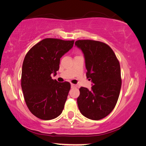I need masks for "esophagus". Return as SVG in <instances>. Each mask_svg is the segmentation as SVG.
Returning a JSON list of instances; mask_svg holds the SVG:
<instances>
[{
  "label": "esophagus",
  "instance_id": "1",
  "mask_svg": "<svg viewBox=\"0 0 146 146\" xmlns=\"http://www.w3.org/2000/svg\"><path fill=\"white\" fill-rule=\"evenodd\" d=\"M71 88H74V87H77V85H74V84H71Z\"/></svg>",
  "mask_w": 146,
  "mask_h": 146
}]
</instances>
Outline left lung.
Wrapping results in <instances>:
<instances>
[{
    "mask_svg": "<svg viewBox=\"0 0 146 146\" xmlns=\"http://www.w3.org/2000/svg\"><path fill=\"white\" fill-rule=\"evenodd\" d=\"M75 46L84 55L87 78L91 89L81 87L77 101L86 118L98 120L108 116L118 101L122 85L120 66L111 48L98 41L77 40Z\"/></svg>",
    "mask_w": 146,
    "mask_h": 146,
    "instance_id": "left-lung-1",
    "label": "left lung"
}]
</instances>
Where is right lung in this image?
Listing matches in <instances>:
<instances>
[{"label":"right lung","mask_w":146,"mask_h":146,"mask_svg":"<svg viewBox=\"0 0 146 146\" xmlns=\"http://www.w3.org/2000/svg\"><path fill=\"white\" fill-rule=\"evenodd\" d=\"M74 41L46 38L33 46L24 57L21 86L30 111L44 120L62 112L71 85L52 79L59 69L61 57L73 48Z\"/></svg>","instance_id":"1"}]
</instances>
